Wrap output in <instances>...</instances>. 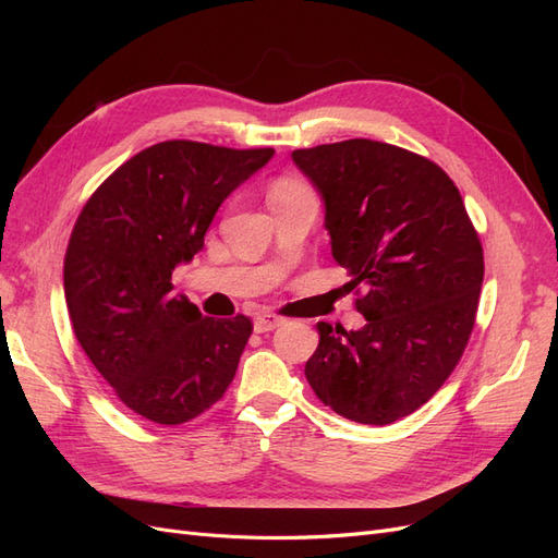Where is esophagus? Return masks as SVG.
I'll return each instance as SVG.
<instances>
[{
  "label": "esophagus",
  "instance_id": "1",
  "mask_svg": "<svg viewBox=\"0 0 558 558\" xmlns=\"http://www.w3.org/2000/svg\"><path fill=\"white\" fill-rule=\"evenodd\" d=\"M283 324H286V318H281L277 314H269V312H263V314L253 318V328H256V332H269V330H275Z\"/></svg>",
  "mask_w": 558,
  "mask_h": 558
}]
</instances>
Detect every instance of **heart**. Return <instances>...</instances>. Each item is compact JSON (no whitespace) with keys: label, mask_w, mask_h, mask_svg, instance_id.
<instances>
[{"label":"heart","mask_w":558,"mask_h":558,"mask_svg":"<svg viewBox=\"0 0 558 558\" xmlns=\"http://www.w3.org/2000/svg\"><path fill=\"white\" fill-rule=\"evenodd\" d=\"M291 189H300V183H295V181H279L277 185H275V191H291ZM272 191V193H275Z\"/></svg>","instance_id":"b5f03b06"}]
</instances>
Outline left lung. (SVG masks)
Returning a JSON list of instances; mask_svg holds the SVG:
<instances>
[{
	"label": "left lung",
	"mask_w": 558,
	"mask_h": 558,
	"mask_svg": "<svg viewBox=\"0 0 558 558\" xmlns=\"http://www.w3.org/2000/svg\"><path fill=\"white\" fill-rule=\"evenodd\" d=\"M324 199L332 258L361 289L359 330L316 324L305 377L356 424L412 414L453 373L475 326L484 256L463 197L435 162L373 140L293 150Z\"/></svg>",
	"instance_id": "left-lung-1"
}]
</instances>
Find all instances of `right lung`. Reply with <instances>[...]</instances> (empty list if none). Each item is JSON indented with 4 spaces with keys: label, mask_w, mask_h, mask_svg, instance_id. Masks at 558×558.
<instances>
[{
    "label": "right lung",
    "mask_w": 558,
    "mask_h": 558,
    "mask_svg": "<svg viewBox=\"0 0 558 558\" xmlns=\"http://www.w3.org/2000/svg\"><path fill=\"white\" fill-rule=\"evenodd\" d=\"M275 148L162 142L123 162L83 207L64 256V300L86 356L125 408L179 426L223 398L253 330L209 318L172 272L205 246L223 199Z\"/></svg>",
    "instance_id": "right-lung-1"
}]
</instances>
